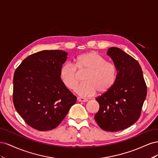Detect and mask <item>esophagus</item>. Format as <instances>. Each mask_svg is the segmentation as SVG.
<instances>
[{
    "label": "esophagus",
    "instance_id": "1",
    "mask_svg": "<svg viewBox=\"0 0 158 158\" xmlns=\"http://www.w3.org/2000/svg\"><path fill=\"white\" fill-rule=\"evenodd\" d=\"M77 101L80 102H88V99L83 98H77Z\"/></svg>",
    "mask_w": 158,
    "mask_h": 158
}]
</instances>
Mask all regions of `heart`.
Masks as SVG:
<instances>
[{"label": "heart", "mask_w": 158, "mask_h": 158, "mask_svg": "<svg viewBox=\"0 0 158 158\" xmlns=\"http://www.w3.org/2000/svg\"><path fill=\"white\" fill-rule=\"evenodd\" d=\"M88 70L84 78V84L76 89V93L82 97H89L96 94L105 93L112 88L117 78V70L115 64L97 53L91 51L81 54L74 59V66L66 63L60 69V78L64 86L74 90L79 80L76 69Z\"/></svg>", "instance_id": "obj_1"}]
</instances>
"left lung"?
Segmentation results:
<instances>
[{
    "mask_svg": "<svg viewBox=\"0 0 158 158\" xmlns=\"http://www.w3.org/2000/svg\"><path fill=\"white\" fill-rule=\"evenodd\" d=\"M107 55L117 70L112 88L99 95V109L94 117L103 130L116 132L135 123L141 114L147 87L138 62L117 47L109 48Z\"/></svg>",
    "mask_w": 158,
    "mask_h": 158,
    "instance_id": "8db88e82",
    "label": "left lung"
}]
</instances>
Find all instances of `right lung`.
Wrapping results in <instances>:
<instances>
[{
  "instance_id": "1",
  "label": "right lung",
  "mask_w": 158,
  "mask_h": 158,
  "mask_svg": "<svg viewBox=\"0 0 158 158\" xmlns=\"http://www.w3.org/2000/svg\"><path fill=\"white\" fill-rule=\"evenodd\" d=\"M67 55L60 50L37 52L26 57L14 72V106L27 125L37 131L56 128L76 102L60 78Z\"/></svg>"
}]
</instances>
